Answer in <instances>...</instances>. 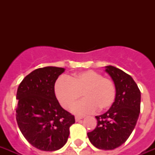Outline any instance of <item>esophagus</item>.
<instances>
[{
  "label": "esophagus",
  "mask_w": 155,
  "mask_h": 155,
  "mask_svg": "<svg viewBox=\"0 0 155 155\" xmlns=\"http://www.w3.org/2000/svg\"><path fill=\"white\" fill-rule=\"evenodd\" d=\"M82 117H80V116H75V120H76V121H79V120H80V119H82Z\"/></svg>",
  "instance_id": "esophagus-1"
}]
</instances>
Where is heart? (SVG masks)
<instances>
[{
	"instance_id": "1",
	"label": "heart",
	"mask_w": 155,
	"mask_h": 155,
	"mask_svg": "<svg viewBox=\"0 0 155 155\" xmlns=\"http://www.w3.org/2000/svg\"><path fill=\"white\" fill-rule=\"evenodd\" d=\"M54 92L60 104L69 109L80 99L84 98L72 108L76 114L84 115L99 110L108 109L116 98L115 84L101 74L88 70L75 73L69 78L62 76L55 83Z\"/></svg>"
}]
</instances>
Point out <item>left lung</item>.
Returning <instances> with one entry per match:
<instances>
[{"label":"left lung","instance_id":"left-lung-1","mask_svg":"<svg viewBox=\"0 0 155 155\" xmlns=\"http://www.w3.org/2000/svg\"><path fill=\"white\" fill-rule=\"evenodd\" d=\"M105 68L115 84V101L105 113L96 117L97 127L87 137L94 147L109 150L125 143L132 134L139 117L141 92L130 75L113 66Z\"/></svg>","mask_w":155,"mask_h":155}]
</instances>
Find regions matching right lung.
<instances>
[{"instance_id":"1","label":"right lung","mask_w":155,"mask_h":155,"mask_svg":"<svg viewBox=\"0 0 155 155\" xmlns=\"http://www.w3.org/2000/svg\"><path fill=\"white\" fill-rule=\"evenodd\" d=\"M64 68H38L18 86L16 119L29 143L44 151H54L66 144L75 117L63 109L54 94V84Z\"/></svg>"}]
</instances>
